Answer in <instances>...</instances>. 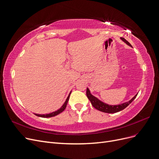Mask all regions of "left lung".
Segmentation results:
<instances>
[{
    "label": "left lung",
    "instance_id": "obj_1",
    "mask_svg": "<svg viewBox=\"0 0 159 159\" xmlns=\"http://www.w3.org/2000/svg\"><path fill=\"white\" fill-rule=\"evenodd\" d=\"M121 39L124 41L125 43H126L128 45L132 46V45L129 43L125 39L121 37ZM137 95L138 94H136L131 99V100H130L128 102L120 104V105H107L106 103H104L102 102L101 101H99L98 99H97L96 98L92 96L90 93V92L89 89H87V90H86V96H87L88 98H89V100L90 101L92 106L94 108H96V109L102 111V112L107 113H117V112H119V111H120L124 109H125L127 106H128V105L133 102L134 99L136 98Z\"/></svg>",
    "mask_w": 159,
    "mask_h": 159
}]
</instances>
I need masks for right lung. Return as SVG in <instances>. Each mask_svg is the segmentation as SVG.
<instances>
[{
	"label": "right lung",
	"mask_w": 159,
	"mask_h": 159,
	"mask_svg": "<svg viewBox=\"0 0 159 159\" xmlns=\"http://www.w3.org/2000/svg\"><path fill=\"white\" fill-rule=\"evenodd\" d=\"M70 94V93H69V95L68 96V97H67V99H66V102H65V103H64V104L63 105V106H62L60 109H59V110H57V111H55V112H53V113H49V114H46V115H39V114H34V115H37V116H38L44 117V118H48V117L54 116H56V115H57L58 114L61 113V112H63V111L65 110V109L66 108L67 102H68L69 99Z\"/></svg>",
	"instance_id": "1"
}]
</instances>
